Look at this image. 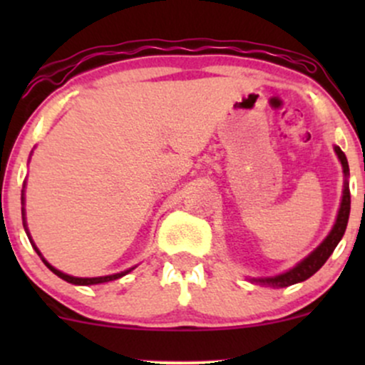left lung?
<instances>
[{
  "instance_id": "left-lung-1",
  "label": "left lung",
  "mask_w": 365,
  "mask_h": 365,
  "mask_svg": "<svg viewBox=\"0 0 365 365\" xmlns=\"http://www.w3.org/2000/svg\"><path fill=\"white\" fill-rule=\"evenodd\" d=\"M334 150H336L338 158H340L341 161L343 173H345V177H349V161H346L345 153H343L340 148H334ZM349 216H350V188H349V183L345 182V185H343L341 206H340V211H338L336 223H334L329 235L324 238V242H322V244L317 247L311 255H307L302 262L297 264L293 269L287 271V273L283 274L274 276V278H261V279H255V282L269 284V287H274V288H284L311 278L314 273H317V271L321 269L322 264L328 261L329 255L333 254V250L336 249L338 244H340L343 233H345L346 230V223H349Z\"/></svg>"
}]
</instances>
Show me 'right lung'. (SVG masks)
Returning <instances> with one entry per match:
<instances>
[{"instance_id":"1","label":"right lung","mask_w":365,"mask_h":365,"mask_svg":"<svg viewBox=\"0 0 365 365\" xmlns=\"http://www.w3.org/2000/svg\"><path fill=\"white\" fill-rule=\"evenodd\" d=\"M22 199H24V197H22ZM24 226H25V223H24ZM36 250H37V249H36ZM37 254L41 255L39 250H37ZM43 261H44V259H43ZM44 264H46V266L49 267V269L53 271L54 274L60 276V278H61V279H65V282L73 283V284H98V283L113 282V279H118V278H121V276H125L127 273H130V271H132V269H127V271H123V273H116V274H111V276H99V278H75V276H68V274L61 273V271L54 269V267L51 266V264H48L46 261H44Z\"/></svg>"}]
</instances>
